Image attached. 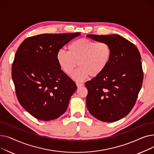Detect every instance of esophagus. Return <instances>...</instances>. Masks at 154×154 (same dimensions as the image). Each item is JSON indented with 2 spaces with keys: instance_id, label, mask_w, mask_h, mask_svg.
<instances>
[{
  "instance_id": "34e87169",
  "label": "esophagus",
  "mask_w": 154,
  "mask_h": 154,
  "mask_svg": "<svg viewBox=\"0 0 154 154\" xmlns=\"http://www.w3.org/2000/svg\"><path fill=\"white\" fill-rule=\"evenodd\" d=\"M76 85H77V87H82V86L84 85L83 84H82V83H79V82H76Z\"/></svg>"
}]
</instances>
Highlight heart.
I'll return each mask as SVG.
<instances>
[{
	"label": "heart",
	"instance_id": "heart-1",
	"mask_svg": "<svg viewBox=\"0 0 154 154\" xmlns=\"http://www.w3.org/2000/svg\"><path fill=\"white\" fill-rule=\"evenodd\" d=\"M112 48L106 42H97L82 38L74 40L68 46V52L60 49L57 53L56 59L59 67L67 75H71L78 66L79 67L72 74L78 81L85 79L88 75H100L107 66L110 60Z\"/></svg>",
	"mask_w": 154,
	"mask_h": 154
}]
</instances>
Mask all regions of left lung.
<instances>
[{
	"label": "left lung",
	"mask_w": 154,
	"mask_h": 154,
	"mask_svg": "<svg viewBox=\"0 0 154 154\" xmlns=\"http://www.w3.org/2000/svg\"><path fill=\"white\" fill-rule=\"evenodd\" d=\"M87 37L107 42L112 48L106 68L85 84L87 107L98 120L114 122L128 115L136 102L143 79L141 56L134 44L119 35Z\"/></svg>",
	"instance_id": "1"
}]
</instances>
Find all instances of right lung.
<instances>
[{
	"instance_id": "right-lung-1",
	"label": "right lung",
	"mask_w": 154,
	"mask_h": 154,
	"mask_svg": "<svg viewBox=\"0 0 154 154\" xmlns=\"http://www.w3.org/2000/svg\"><path fill=\"white\" fill-rule=\"evenodd\" d=\"M79 32L44 34L26 38L15 53L12 77L21 106L40 120L57 119L66 111L77 85L56 59L60 48Z\"/></svg>"
}]
</instances>
